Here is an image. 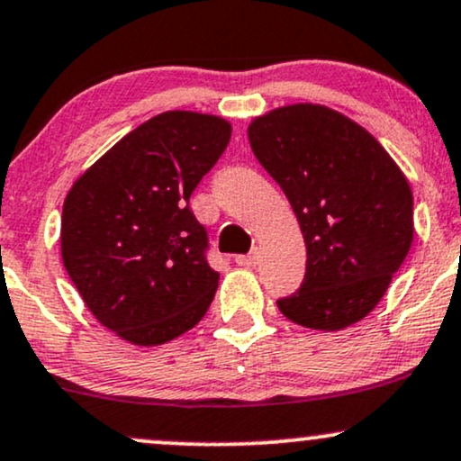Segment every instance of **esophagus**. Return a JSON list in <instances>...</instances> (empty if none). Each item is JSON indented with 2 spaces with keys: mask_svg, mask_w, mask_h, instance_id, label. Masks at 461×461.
Returning a JSON list of instances; mask_svg holds the SVG:
<instances>
[{
  "mask_svg": "<svg viewBox=\"0 0 461 461\" xmlns=\"http://www.w3.org/2000/svg\"><path fill=\"white\" fill-rule=\"evenodd\" d=\"M259 262V253L258 251H251L247 255H238L236 258V264L238 266H247V268H251V266H255Z\"/></svg>",
  "mask_w": 461,
  "mask_h": 461,
  "instance_id": "esophagus-1",
  "label": "esophagus"
}]
</instances>
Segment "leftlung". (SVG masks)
<instances>
[{
  "mask_svg": "<svg viewBox=\"0 0 461 461\" xmlns=\"http://www.w3.org/2000/svg\"><path fill=\"white\" fill-rule=\"evenodd\" d=\"M249 141L307 247L303 284L279 312L315 330L363 320L412 245V191L395 160L357 122L309 103L253 120Z\"/></svg>",
  "mask_w": 461,
  "mask_h": 461,
  "instance_id": "obj_1",
  "label": "left lung"
}]
</instances>
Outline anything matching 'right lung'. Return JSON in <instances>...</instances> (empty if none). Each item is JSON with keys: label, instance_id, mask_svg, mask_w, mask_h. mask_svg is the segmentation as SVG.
Returning a JSON list of instances; mask_svg holds the SVG:
<instances>
[{"label": "right lung", "instance_id": "right-lung-1", "mask_svg": "<svg viewBox=\"0 0 461 461\" xmlns=\"http://www.w3.org/2000/svg\"><path fill=\"white\" fill-rule=\"evenodd\" d=\"M230 137L214 115L165 111L122 137L66 195L64 268L122 339L160 346L206 315L219 273L188 199Z\"/></svg>", "mask_w": 461, "mask_h": 461}]
</instances>
